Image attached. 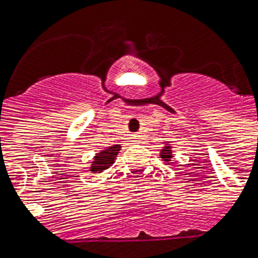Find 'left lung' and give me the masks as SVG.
<instances>
[{"label": "left lung", "instance_id": "obj_1", "mask_svg": "<svg viewBox=\"0 0 258 258\" xmlns=\"http://www.w3.org/2000/svg\"><path fill=\"white\" fill-rule=\"evenodd\" d=\"M160 158L163 159L164 162H168L171 159V147L170 145L163 147V150L160 151Z\"/></svg>", "mask_w": 258, "mask_h": 258}]
</instances>
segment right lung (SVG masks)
<instances>
[{
    "label": "right lung",
    "mask_w": 258,
    "mask_h": 258,
    "mask_svg": "<svg viewBox=\"0 0 258 258\" xmlns=\"http://www.w3.org/2000/svg\"><path fill=\"white\" fill-rule=\"evenodd\" d=\"M119 150H121V147L117 144L110 147V148H106V150H103L99 154H96L95 160L92 162L91 171H94V173H102L103 170L110 167L114 163L115 158H117Z\"/></svg>",
    "instance_id": "add662e5"
}]
</instances>
